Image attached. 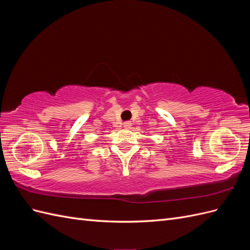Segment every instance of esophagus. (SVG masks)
Here are the masks:
<instances>
[{
  "label": "esophagus",
  "mask_w": 250,
  "mask_h": 250,
  "mask_svg": "<svg viewBox=\"0 0 250 250\" xmlns=\"http://www.w3.org/2000/svg\"><path fill=\"white\" fill-rule=\"evenodd\" d=\"M130 126H131V123H130V122H125V123H124V127H125V128H130Z\"/></svg>",
  "instance_id": "esophagus-1"
}]
</instances>
